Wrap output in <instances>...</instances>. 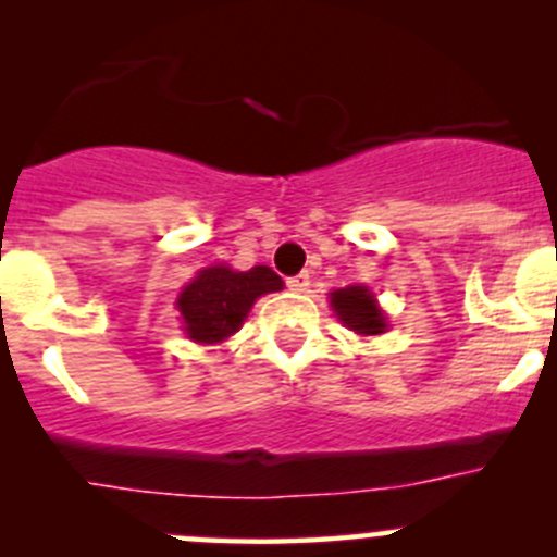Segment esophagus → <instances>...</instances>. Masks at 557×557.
<instances>
[{"mask_svg": "<svg viewBox=\"0 0 557 557\" xmlns=\"http://www.w3.org/2000/svg\"><path fill=\"white\" fill-rule=\"evenodd\" d=\"M288 288L294 290V294H305V290L310 288V274L301 272L296 274V277H288Z\"/></svg>", "mask_w": 557, "mask_h": 557, "instance_id": "34e87169", "label": "esophagus"}]
</instances>
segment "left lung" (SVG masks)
<instances>
[{
  "label": "left lung",
  "instance_id": "left-lung-1",
  "mask_svg": "<svg viewBox=\"0 0 557 557\" xmlns=\"http://www.w3.org/2000/svg\"><path fill=\"white\" fill-rule=\"evenodd\" d=\"M331 296V307H334L336 318L347 325L350 331L361 336L385 334L387 318L380 310L377 299L367 285H347V288L334 290Z\"/></svg>",
  "mask_w": 557,
  "mask_h": 557
}]
</instances>
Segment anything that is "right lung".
Masks as SVG:
<instances>
[{
	"label": "right lung",
	"mask_w": 557,
	"mask_h": 557,
	"mask_svg": "<svg viewBox=\"0 0 557 557\" xmlns=\"http://www.w3.org/2000/svg\"><path fill=\"white\" fill-rule=\"evenodd\" d=\"M283 290V280L269 267L234 272L226 263L207 267L180 290L177 310L188 339L218 345L243 329L247 312L258 296Z\"/></svg>",
	"instance_id": "add662e5"
}]
</instances>
